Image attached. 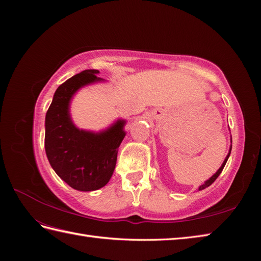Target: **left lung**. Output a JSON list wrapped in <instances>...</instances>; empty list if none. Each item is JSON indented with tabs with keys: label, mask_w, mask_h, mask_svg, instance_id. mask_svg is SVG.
I'll use <instances>...</instances> for the list:
<instances>
[{
	"label": "left lung",
	"mask_w": 261,
	"mask_h": 261,
	"mask_svg": "<svg viewBox=\"0 0 261 261\" xmlns=\"http://www.w3.org/2000/svg\"><path fill=\"white\" fill-rule=\"evenodd\" d=\"M231 149H232V146H231ZM231 149H230V152H228V154L226 155V158H225V160H224V162L222 163V165H221V168L218 170V172L216 173V174L215 175H213L212 177H210L207 181H206V183H204V184H202L198 189H199V191H202V189H204V188H207L208 186H210L212 183H213V181H215L217 178H218V176L221 174V172H222V170H223V168H224V165H225V163H226V161H227V159H228V156H230V153H231Z\"/></svg>",
	"instance_id": "obj_1"
}]
</instances>
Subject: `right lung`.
Masks as SVG:
<instances>
[{"instance_id":"1","label":"right lung","mask_w":261,"mask_h":261,"mask_svg":"<svg viewBox=\"0 0 261 261\" xmlns=\"http://www.w3.org/2000/svg\"><path fill=\"white\" fill-rule=\"evenodd\" d=\"M98 73L97 69H85L63 83L45 115L44 148L51 167L66 184L82 192L107 185L115 169L117 149L125 137L124 121L100 134L80 130L70 121V98L81 87L101 81Z\"/></svg>"}]
</instances>
